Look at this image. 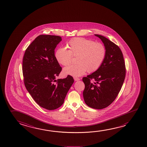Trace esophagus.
Here are the masks:
<instances>
[{
	"label": "esophagus",
	"mask_w": 147,
	"mask_h": 147,
	"mask_svg": "<svg viewBox=\"0 0 147 147\" xmlns=\"http://www.w3.org/2000/svg\"><path fill=\"white\" fill-rule=\"evenodd\" d=\"M75 81H78V80H80V79L79 78H77V77H74V78Z\"/></svg>",
	"instance_id": "1"
}]
</instances>
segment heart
Listing matches in <instances>:
<instances>
[{
	"mask_svg": "<svg viewBox=\"0 0 147 147\" xmlns=\"http://www.w3.org/2000/svg\"><path fill=\"white\" fill-rule=\"evenodd\" d=\"M69 50L60 47L55 52V57L60 65L67 66L72 62L73 57H76L77 63L63 69L65 75L74 77L80 76L87 71L94 72L102 65L106 55L105 45L100 42L83 38L71 39L67 44Z\"/></svg>",
	"mask_w": 147,
	"mask_h": 147,
	"instance_id": "b5f03b06",
	"label": "heart"
}]
</instances>
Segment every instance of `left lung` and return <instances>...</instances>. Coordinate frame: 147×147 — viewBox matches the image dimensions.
<instances>
[{
	"label": "left lung",
	"instance_id": "obj_1",
	"mask_svg": "<svg viewBox=\"0 0 147 147\" xmlns=\"http://www.w3.org/2000/svg\"><path fill=\"white\" fill-rule=\"evenodd\" d=\"M95 36L103 42L106 55L97 71L82 78L85 85L83 96L88 106L100 109L108 107L116 99L123 84L126 69L119 47L105 36ZM92 79L94 82H90Z\"/></svg>",
	"mask_w": 147,
	"mask_h": 147
}]
</instances>
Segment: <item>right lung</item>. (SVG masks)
Listing matches in <instances>:
<instances>
[{"mask_svg":"<svg viewBox=\"0 0 147 147\" xmlns=\"http://www.w3.org/2000/svg\"><path fill=\"white\" fill-rule=\"evenodd\" d=\"M62 40L58 36L40 35L29 45L23 60L24 82L39 106L54 110L64 103L74 82L72 76L56 80L62 70L55 57V49Z\"/></svg>","mask_w":147,"mask_h":147,"instance_id":"add662e5","label":"right lung"}]
</instances>
